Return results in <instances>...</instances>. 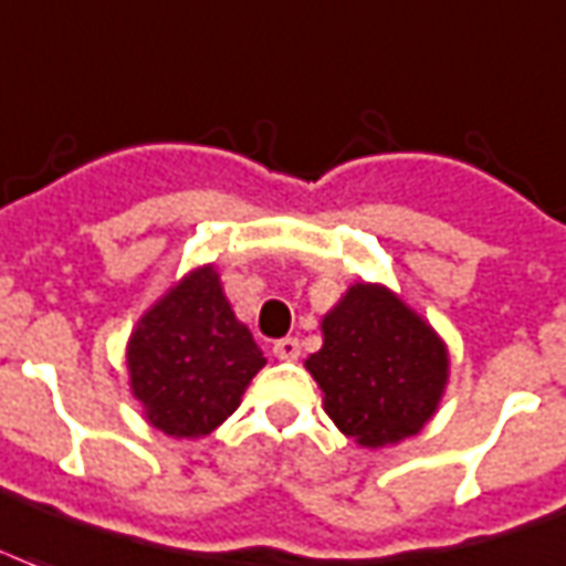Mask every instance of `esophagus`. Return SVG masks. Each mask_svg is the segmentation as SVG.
<instances>
[{"label": "esophagus", "instance_id": "obj_1", "mask_svg": "<svg viewBox=\"0 0 566 566\" xmlns=\"http://www.w3.org/2000/svg\"><path fill=\"white\" fill-rule=\"evenodd\" d=\"M273 353H275V359H282V361H296L300 359V340L296 338H282V340H275L273 344Z\"/></svg>", "mask_w": 566, "mask_h": 566}]
</instances>
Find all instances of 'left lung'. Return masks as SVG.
I'll use <instances>...</instances> for the list:
<instances>
[{
  "instance_id": "8db88e82",
  "label": "left lung",
  "mask_w": 566,
  "mask_h": 566,
  "mask_svg": "<svg viewBox=\"0 0 566 566\" xmlns=\"http://www.w3.org/2000/svg\"><path fill=\"white\" fill-rule=\"evenodd\" d=\"M323 347L305 368L323 409L365 448L398 446L433 418L448 382V347L382 284H353L323 317Z\"/></svg>"
}]
</instances>
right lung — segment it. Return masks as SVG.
Masks as SVG:
<instances>
[{
    "mask_svg": "<svg viewBox=\"0 0 566 566\" xmlns=\"http://www.w3.org/2000/svg\"><path fill=\"white\" fill-rule=\"evenodd\" d=\"M266 359L237 321L213 264L198 266L142 314L127 344L133 398L175 439L213 433Z\"/></svg>",
    "mask_w": 566,
    "mask_h": 566,
    "instance_id": "obj_1",
    "label": "right lung"
}]
</instances>
